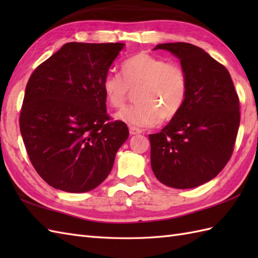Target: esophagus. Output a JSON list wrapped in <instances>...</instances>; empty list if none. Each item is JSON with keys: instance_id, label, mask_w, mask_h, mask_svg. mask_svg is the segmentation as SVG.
I'll return each mask as SVG.
<instances>
[{"instance_id": "34e87169", "label": "esophagus", "mask_w": 258, "mask_h": 258, "mask_svg": "<svg viewBox=\"0 0 258 258\" xmlns=\"http://www.w3.org/2000/svg\"><path fill=\"white\" fill-rule=\"evenodd\" d=\"M142 133V130L139 127H135V126H132V127H130V134L131 135H138Z\"/></svg>"}]
</instances>
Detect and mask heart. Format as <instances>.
Here are the masks:
<instances>
[{"label":"heart","instance_id":"1","mask_svg":"<svg viewBox=\"0 0 258 258\" xmlns=\"http://www.w3.org/2000/svg\"><path fill=\"white\" fill-rule=\"evenodd\" d=\"M123 78L107 73L102 82L106 101L113 107L122 106L131 91L135 93L133 106L115 114L116 119L138 127H149L169 119L183 106L187 93V76L182 67L165 63L146 52L135 54L122 64Z\"/></svg>","mask_w":258,"mask_h":258}]
</instances>
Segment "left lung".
<instances>
[{
	"label": "left lung",
	"mask_w": 258,
	"mask_h": 258,
	"mask_svg": "<svg viewBox=\"0 0 258 258\" xmlns=\"http://www.w3.org/2000/svg\"><path fill=\"white\" fill-rule=\"evenodd\" d=\"M187 76L183 106L160 133L149 135L151 166L173 188H194L217 176L233 154L239 127V100L231 74L203 48L164 43Z\"/></svg>",
	"instance_id": "8db88e82"
}]
</instances>
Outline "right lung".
<instances>
[{
  "label": "right lung",
  "mask_w": 258,
  "mask_h": 258,
  "mask_svg": "<svg viewBox=\"0 0 258 258\" xmlns=\"http://www.w3.org/2000/svg\"><path fill=\"white\" fill-rule=\"evenodd\" d=\"M124 45L67 43L27 82L21 134L32 165L54 188L84 193L97 187L128 138L125 123L109 122L102 89Z\"/></svg>",
  "instance_id": "1"
}]
</instances>
